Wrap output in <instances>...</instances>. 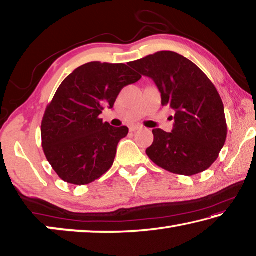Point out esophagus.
<instances>
[{"instance_id":"1","label":"esophagus","mask_w":256,"mask_h":256,"mask_svg":"<svg viewBox=\"0 0 256 256\" xmlns=\"http://www.w3.org/2000/svg\"><path fill=\"white\" fill-rule=\"evenodd\" d=\"M138 130H142V126H140V125H132V126H130V131L131 132H136L138 131Z\"/></svg>"}]
</instances>
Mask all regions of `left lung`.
Returning a JSON list of instances; mask_svg holds the SVG:
<instances>
[{"mask_svg": "<svg viewBox=\"0 0 256 256\" xmlns=\"http://www.w3.org/2000/svg\"><path fill=\"white\" fill-rule=\"evenodd\" d=\"M151 78L162 94V105L175 110L170 133L152 130L148 157L170 172L192 176L206 170L224 146L227 123L216 86L196 64L175 52L162 50L130 62Z\"/></svg>", "mask_w": 256, "mask_h": 256, "instance_id": "obj_1", "label": "left lung"}]
</instances>
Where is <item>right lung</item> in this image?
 I'll return each instance as SVG.
<instances>
[{"label":"right lung","mask_w":256,"mask_h":256,"mask_svg":"<svg viewBox=\"0 0 256 256\" xmlns=\"http://www.w3.org/2000/svg\"><path fill=\"white\" fill-rule=\"evenodd\" d=\"M141 76L128 64L90 62L76 68L58 86L42 122V146L48 162L64 182L86 185L114 164L126 126L102 122L104 107L112 108L125 86Z\"/></svg>","instance_id":"right-lung-1"}]
</instances>
